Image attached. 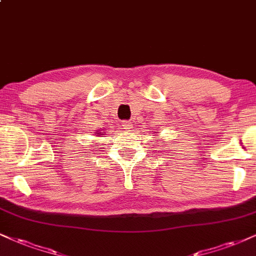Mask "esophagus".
<instances>
[{
	"instance_id": "obj_1",
	"label": "esophagus",
	"mask_w": 256,
	"mask_h": 256,
	"mask_svg": "<svg viewBox=\"0 0 256 256\" xmlns=\"http://www.w3.org/2000/svg\"><path fill=\"white\" fill-rule=\"evenodd\" d=\"M122 127H123V129H130L132 123L129 121H122Z\"/></svg>"
}]
</instances>
